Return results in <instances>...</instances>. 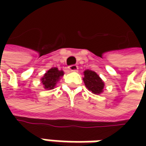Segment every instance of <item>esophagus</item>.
Returning a JSON list of instances; mask_svg holds the SVG:
<instances>
[{
  "label": "esophagus",
  "mask_w": 146,
  "mask_h": 146,
  "mask_svg": "<svg viewBox=\"0 0 146 146\" xmlns=\"http://www.w3.org/2000/svg\"><path fill=\"white\" fill-rule=\"evenodd\" d=\"M68 69L70 71H77L78 70V66H76V65H70V66H68Z\"/></svg>",
  "instance_id": "obj_1"
}]
</instances>
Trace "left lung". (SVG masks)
I'll use <instances>...</instances> for the list:
<instances>
[{"instance_id": "left-lung-1", "label": "left lung", "mask_w": 146, "mask_h": 146, "mask_svg": "<svg viewBox=\"0 0 146 146\" xmlns=\"http://www.w3.org/2000/svg\"><path fill=\"white\" fill-rule=\"evenodd\" d=\"M84 81L88 90L92 91L95 94H100L102 92L104 88V83L96 72L93 70H87L84 72Z\"/></svg>"}]
</instances>
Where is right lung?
<instances>
[{
  "instance_id": "obj_1",
  "label": "right lung",
  "mask_w": 146,
  "mask_h": 146,
  "mask_svg": "<svg viewBox=\"0 0 146 146\" xmlns=\"http://www.w3.org/2000/svg\"><path fill=\"white\" fill-rule=\"evenodd\" d=\"M63 71L58 70V68H51L44 74V76L41 79L43 85L46 89H53L57 82L58 81L61 76H63Z\"/></svg>"
}]
</instances>
